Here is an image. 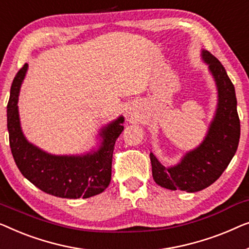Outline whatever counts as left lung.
<instances>
[{"instance_id":"8db88e82","label":"left lung","mask_w":249,"mask_h":249,"mask_svg":"<svg viewBox=\"0 0 249 249\" xmlns=\"http://www.w3.org/2000/svg\"><path fill=\"white\" fill-rule=\"evenodd\" d=\"M202 58L215 81L218 106L204 140L186 152L176 166L164 167L150 153L153 179L167 190L194 193L209 187L228 167L239 143L240 121L234 87L218 58L204 50Z\"/></svg>"}]
</instances>
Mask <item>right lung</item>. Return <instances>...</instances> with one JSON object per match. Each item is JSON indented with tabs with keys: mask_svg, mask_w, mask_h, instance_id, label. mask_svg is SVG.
I'll use <instances>...</instances> for the list:
<instances>
[{
	"mask_svg": "<svg viewBox=\"0 0 249 249\" xmlns=\"http://www.w3.org/2000/svg\"><path fill=\"white\" fill-rule=\"evenodd\" d=\"M28 70L26 63L13 80L8 103L10 148L17 167L30 183L45 193L62 198H88L103 193L111 178L114 145L124 129L120 116L101 128L98 150L81 156H55L34 145L20 125L18 98Z\"/></svg>",
	"mask_w": 249,
	"mask_h": 249,
	"instance_id": "obj_1",
	"label": "right lung"
}]
</instances>
